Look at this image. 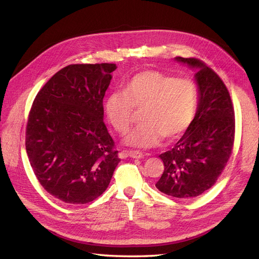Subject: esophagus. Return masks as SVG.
Instances as JSON below:
<instances>
[{
    "instance_id": "1",
    "label": "esophagus",
    "mask_w": 259,
    "mask_h": 259,
    "mask_svg": "<svg viewBox=\"0 0 259 259\" xmlns=\"http://www.w3.org/2000/svg\"><path fill=\"white\" fill-rule=\"evenodd\" d=\"M124 154L128 155L130 158H133V159H140V158H144V153H143V152H140V151H135V150L124 151Z\"/></svg>"
}]
</instances>
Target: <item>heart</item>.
<instances>
[{
	"instance_id": "heart-1",
	"label": "heart",
	"mask_w": 259,
	"mask_h": 259,
	"mask_svg": "<svg viewBox=\"0 0 259 259\" xmlns=\"http://www.w3.org/2000/svg\"><path fill=\"white\" fill-rule=\"evenodd\" d=\"M198 106V86L189 77H176L159 70H144L124 83L122 92L106 98L105 113L115 132L125 134L142 111V124L124 142L133 147L151 148L164 137L174 140L189 128Z\"/></svg>"
}]
</instances>
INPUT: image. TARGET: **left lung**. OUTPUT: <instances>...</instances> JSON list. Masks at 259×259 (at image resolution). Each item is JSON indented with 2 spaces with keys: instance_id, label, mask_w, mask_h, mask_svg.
I'll return each mask as SVG.
<instances>
[{
  "instance_id": "1",
  "label": "left lung",
  "mask_w": 259,
  "mask_h": 259,
  "mask_svg": "<svg viewBox=\"0 0 259 259\" xmlns=\"http://www.w3.org/2000/svg\"><path fill=\"white\" fill-rule=\"evenodd\" d=\"M176 60L198 68L199 105L191 125L175 147L159 156L164 171L155 184L170 197H198L214 186L229 161L234 144L236 120L230 94L213 69L197 58Z\"/></svg>"
}]
</instances>
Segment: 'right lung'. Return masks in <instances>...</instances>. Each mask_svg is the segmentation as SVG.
Listing matches in <instances>:
<instances>
[{
	"label": "right lung",
	"mask_w": 259,
	"mask_h": 259,
	"mask_svg": "<svg viewBox=\"0 0 259 259\" xmlns=\"http://www.w3.org/2000/svg\"><path fill=\"white\" fill-rule=\"evenodd\" d=\"M115 64L69 65L37 93L29 112L26 150L53 197L85 204L108 188L121 161L104 123L103 100Z\"/></svg>",
	"instance_id": "1"
}]
</instances>
